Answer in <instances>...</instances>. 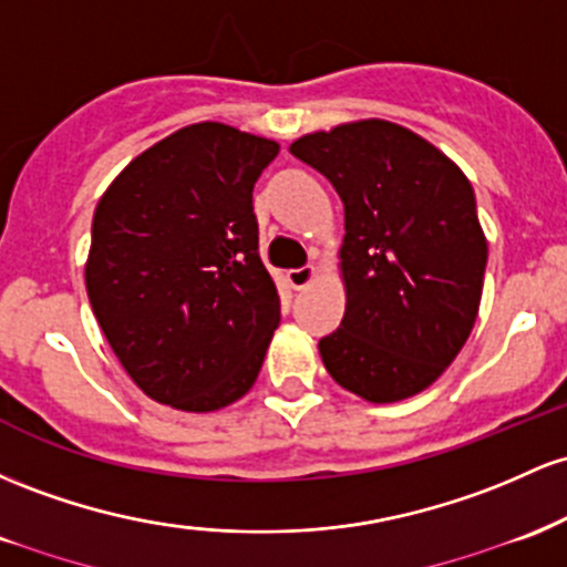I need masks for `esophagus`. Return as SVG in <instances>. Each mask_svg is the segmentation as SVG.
I'll use <instances>...</instances> for the list:
<instances>
[{
    "label": "esophagus",
    "instance_id": "obj_1",
    "mask_svg": "<svg viewBox=\"0 0 567 567\" xmlns=\"http://www.w3.org/2000/svg\"><path fill=\"white\" fill-rule=\"evenodd\" d=\"M286 281H289L291 289L297 291L308 289V286L316 281V267L308 265V267H297V270H289L286 272Z\"/></svg>",
    "mask_w": 567,
    "mask_h": 567
}]
</instances>
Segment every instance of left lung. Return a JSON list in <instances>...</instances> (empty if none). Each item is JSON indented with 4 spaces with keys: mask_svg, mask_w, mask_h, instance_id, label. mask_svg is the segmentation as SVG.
<instances>
[{
    "mask_svg": "<svg viewBox=\"0 0 567 567\" xmlns=\"http://www.w3.org/2000/svg\"><path fill=\"white\" fill-rule=\"evenodd\" d=\"M289 152L346 206V316L318 342L323 367L372 404L415 396L453 364L480 313L487 240L472 182L388 120L308 133Z\"/></svg>",
    "mask_w": 567,
    "mask_h": 567,
    "instance_id": "obj_1",
    "label": "left lung"
}]
</instances>
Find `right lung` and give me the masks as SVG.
Wrapping results in <instances>:
<instances>
[{
	"label": "right lung",
	"instance_id": "obj_1",
	"mask_svg": "<svg viewBox=\"0 0 567 567\" xmlns=\"http://www.w3.org/2000/svg\"><path fill=\"white\" fill-rule=\"evenodd\" d=\"M270 138L195 123L142 152L101 195L87 300L131 380L184 412L238 402L281 321L251 193Z\"/></svg>",
	"mask_w": 567,
	"mask_h": 567
}]
</instances>
